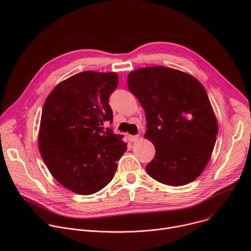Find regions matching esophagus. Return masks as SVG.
Masks as SVG:
<instances>
[{
	"label": "esophagus",
	"instance_id": "obj_1",
	"mask_svg": "<svg viewBox=\"0 0 251 251\" xmlns=\"http://www.w3.org/2000/svg\"><path fill=\"white\" fill-rule=\"evenodd\" d=\"M128 141L130 142V143H132V142H137L138 140H139V136L138 134H136V136H128Z\"/></svg>",
	"mask_w": 251,
	"mask_h": 251
}]
</instances>
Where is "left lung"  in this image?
<instances>
[{"label": "left lung", "mask_w": 251, "mask_h": 251, "mask_svg": "<svg viewBox=\"0 0 251 251\" xmlns=\"http://www.w3.org/2000/svg\"><path fill=\"white\" fill-rule=\"evenodd\" d=\"M129 91L146 111L145 137L155 146L148 174L169 186L196 180L213 151L218 126L207 92L194 77L155 66L127 76Z\"/></svg>", "instance_id": "obj_1"}]
</instances>
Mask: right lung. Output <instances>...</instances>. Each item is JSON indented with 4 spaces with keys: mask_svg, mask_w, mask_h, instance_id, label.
Returning a JSON list of instances; mask_svg holds the SVG:
<instances>
[{
    "mask_svg": "<svg viewBox=\"0 0 251 251\" xmlns=\"http://www.w3.org/2000/svg\"><path fill=\"white\" fill-rule=\"evenodd\" d=\"M114 72L84 71L57 85L43 106L39 151L52 176L81 195L100 191L113 178L126 151L112 123L108 100L117 89Z\"/></svg>",
    "mask_w": 251,
    "mask_h": 251,
    "instance_id": "right-lung-1",
    "label": "right lung"
}]
</instances>
